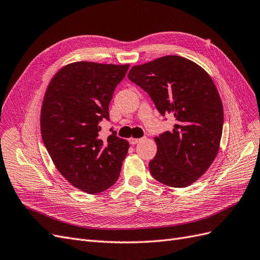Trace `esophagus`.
I'll use <instances>...</instances> for the list:
<instances>
[{"instance_id":"obj_1","label":"esophagus","mask_w":260,"mask_h":260,"mask_svg":"<svg viewBox=\"0 0 260 260\" xmlns=\"http://www.w3.org/2000/svg\"><path fill=\"white\" fill-rule=\"evenodd\" d=\"M141 141H142V139H136V138H130V139H129L130 144H132V145H136L137 143H139V142H141Z\"/></svg>"}]
</instances>
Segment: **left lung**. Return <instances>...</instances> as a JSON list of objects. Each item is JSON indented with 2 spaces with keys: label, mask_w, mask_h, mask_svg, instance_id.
Returning <instances> with one entry per match:
<instances>
[{
  "label": "left lung",
  "mask_w": 260,
  "mask_h": 260,
  "mask_svg": "<svg viewBox=\"0 0 260 260\" xmlns=\"http://www.w3.org/2000/svg\"><path fill=\"white\" fill-rule=\"evenodd\" d=\"M128 77L148 93L161 115L176 121L171 132L155 138L150 174L170 187L191 185L215 159L222 133V104L211 76L190 60L166 56L132 67Z\"/></svg>",
  "instance_id": "8db88e82"
}]
</instances>
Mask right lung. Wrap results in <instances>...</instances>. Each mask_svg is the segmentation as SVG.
<instances>
[{
	"label": "right lung",
	"mask_w": 260,
	"mask_h": 260,
	"mask_svg": "<svg viewBox=\"0 0 260 260\" xmlns=\"http://www.w3.org/2000/svg\"><path fill=\"white\" fill-rule=\"evenodd\" d=\"M129 64L79 61L53 76L44 96L41 131L58 171L88 193L104 191L118 180L129 143L116 136L100 138V122L110 120L109 105Z\"/></svg>",
	"instance_id": "1"
}]
</instances>
